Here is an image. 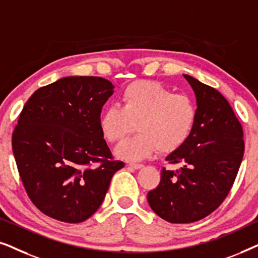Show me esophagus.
Segmentation results:
<instances>
[{
	"mask_svg": "<svg viewBox=\"0 0 258 258\" xmlns=\"http://www.w3.org/2000/svg\"><path fill=\"white\" fill-rule=\"evenodd\" d=\"M128 167L134 168V169H141V168H143V164H140V163H129Z\"/></svg>",
	"mask_w": 258,
	"mask_h": 258,
	"instance_id": "esophagus-1",
	"label": "esophagus"
}]
</instances>
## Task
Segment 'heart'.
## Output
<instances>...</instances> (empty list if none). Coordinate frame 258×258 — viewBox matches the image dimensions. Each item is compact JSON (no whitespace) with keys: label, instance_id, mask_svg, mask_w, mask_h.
Instances as JSON below:
<instances>
[{"label":"heart","instance_id":"heart-1","mask_svg":"<svg viewBox=\"0 0 258 258\" xmlns=\"http://www.w3.org/2000/svg\"><path fill=\"white\" fill-rule=\"evenodd\" d=\"M197 118L195 102L184 94H174L157 82L137 81L123 89L119 107L105 108L100 130L109 143H117L134 128L139 134L116 149L117 157L140 161L157 149L168 154L189 140Z\"/></svg>","mask_w":258,"mask_h":258}]
</instances>
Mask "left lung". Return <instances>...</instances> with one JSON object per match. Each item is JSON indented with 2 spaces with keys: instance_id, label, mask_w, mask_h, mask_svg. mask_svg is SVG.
<instances>
[{
  "instance_id": "left-lung-1",
  "label": "left lung",
  "mask_w": 258,
  "mask_h": 258,
  "mask_svg": "<svg viewBox=\"0 0 258 258\" xmlns=\"http://www.w3.org/2000/svg\"><path fill=\"white\" fill-rule=\"evenodd\" d=\"M184 77L196 95V123L189 140L165 158L182 168L162 169L160 184L147 196L155 214L170 223H191L216 210L230 191L244 154L242 125L225 97Z\"/></svg>"
}]
</instances>
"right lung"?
Listing matches in <instances>:
<instances>
[{
  "label": "right lung",
  "mask_w": 258,
  "mask_h": 258,
  "mask_svg": "<svg viewBox=\"0 0 258 258\" xmlns=\"http://www.w3.org/2000/svg\"><path fill=\"white\" fill-rule=\"evenodd\" d=\"M112 93L102 77L69 76L37 89L24 104L13 153L28 196L47 216L66 223L88 220L124 167L114 161L98 125Z\"/></svg>",
  "instance_id": "right-lung-1"
}]
</instances>
